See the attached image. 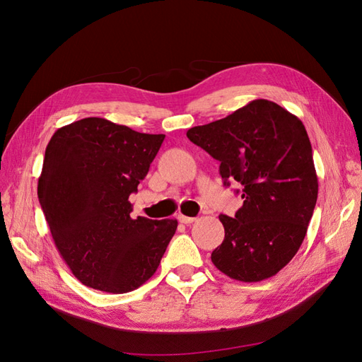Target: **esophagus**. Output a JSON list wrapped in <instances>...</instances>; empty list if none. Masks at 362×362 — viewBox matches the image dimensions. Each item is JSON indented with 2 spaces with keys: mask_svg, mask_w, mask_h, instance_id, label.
I'll list each match as a JSON object with an SVG mask.
<instances>
[{
  "mask_svg": "<svg viewBox=\"0 0 362 362\" xmlns=\"http://www.w3.org/2000/svg\"><path fill=\"white\" fill-rule=\"evenodd\" d=\"M178 221L181 223H184V225H190V223H193L196 221V218L194 217H189V216H184V214H180L178 216Z\"/></svg>",
  "mask_w": 362,
  "mask_h": 362,
  "instance_id": "1",
  "label": "esophagus"
}]
</instances>
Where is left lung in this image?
<instances>
[{
	"label": "left lung",
	"mask_w": 362,
	"mask_h": 362,
	"mask_svg": "<svg viewBox=\"0 0 362 362\" xmlns=\"http://www.w3.org/2000/svg\"><path fill=\"white\" fill-rule=\"evenodd\" d=\"M187 137L221 161L225 185L242 184V208L234 217L218 216L225 238L213 264L242 282L276 275L299 250L319 193L302 120L276 103L255 100L190 128Z\"/></svg>",
	"instance_id": "left-lung-1"
}]
</instances>
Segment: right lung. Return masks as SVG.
Listing matches in <instances>:
<instances>
[{
  "mask_svg": "<svg viewBox=\"0 0 362 362\" xmlns=\"http://www.w3.org/2000/svg\"><path fill=\"white\" fill-rule=\"evenodd\" d=\"M163 140L103 117L76 120L51 137L39 202L59 254L84 286L128 293L158 269L177 218H133L128 198Z\"/></svg>",
  "mask_w": 362,
  "mask_h": 362,
  "instance_id": "add662e5",
  "label": "right lung"
}]
</instances>
